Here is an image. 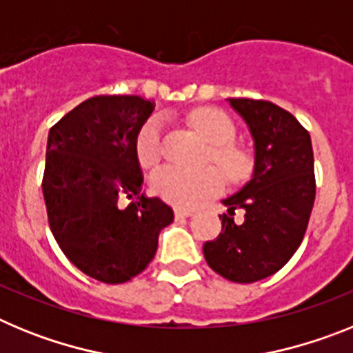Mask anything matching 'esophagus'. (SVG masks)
<instances>
[{"label":"esophagus","mask_w":353,"mask_h":353,"mask_svg":"<svg viewBox=\"0 0 353 353\" xmlns=\"http://www.w3.org/2000/svg\"><path fill=\"white\" fill-rule=\"evenodd\" d=\"M192 214L191 208H174V217L176 219H183V217H189Z\"/></svg>","instance_id":"34e87169"}]
</instances>
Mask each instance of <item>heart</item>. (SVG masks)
I'll return each instance as SVG.
<instances>
[{
    "label": "heart",
    "mask_w": 353,
    "mask_h": 353,
    "mask_svg": "<svg viewBox=\"0 0 353 353\" xmlns=\"http://www.w3.org/2000/svg\"><path fill=\"white\" fill-rule=\"evenodd\" d=\"M192 129L208 143L207 161L214 162L230 182H240L251 171V155L233 141L235 125L226 113L215 108H198L189 113ZM162 129L157 120L146 121L136 138V157L143 168H152L161 159ZM154 196L179 208L191 207L199 199L214 196L223 189V175L215 168L183 170L162 166L150 176Z\"/></svg>",
    "instance_id": "b5f03b06"
}]
</instances>
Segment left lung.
Segmentation results:
<instances>
[{"label":"left lung","instance_id":"obj_1","mask_svg":"<svg viewBox=\"0 0 353 353\" xmlns=\"http://www.w3.org/2000/svg\"><path fill=\"white\" fill-rule=\"evenodd\" d=\"M254 139V174L232 198L223 230L203 244L208 267L233 283H254L281 270L297 251L313 210L316 182L310 132L274 102L230 99ZM235 210L245 221L235 223Z\"/></svg>","mask_w":353,"mask_h":353}]
</instances>
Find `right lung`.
Returning <instances> with one entry per match:
<instances>
[{
	"mask_svg": "<svg viewBox=\"0 0 353 353\" xmlns=\"http://www.w3.org/2000/svg\"><path fill=\"white\" fill-rule=\"evenodd\" d=\"M155 109L139 95H95L51 127L42 192L51 232L86 276L120 285L154 260L173 210L141 194L136 138ZM120 195L137 196L127 209Z\"/></svg>",
	"mask_w": 353,
	"mask_h": 353,
	"instance_id": "1",
	"label": "right lung"
}]
</instances>
